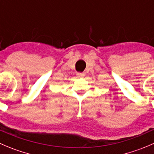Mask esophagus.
<instances>
[{
    "instance_id": "esophagus-1",
    "label": "esophagus",
    "mask_w": 154,
    "mask_h": 154,
    "mask_svg": "<svg viewBox=\"0 0 154 154\" xmlns=\"http://www.w3.org/2000/svg\"><path fill=\"white\" fill-rule=\"evenodd\" d=\"M77 75L79 77H83L85 76V74L84 73H77Z\"/></svg>"
}]
</instances>
